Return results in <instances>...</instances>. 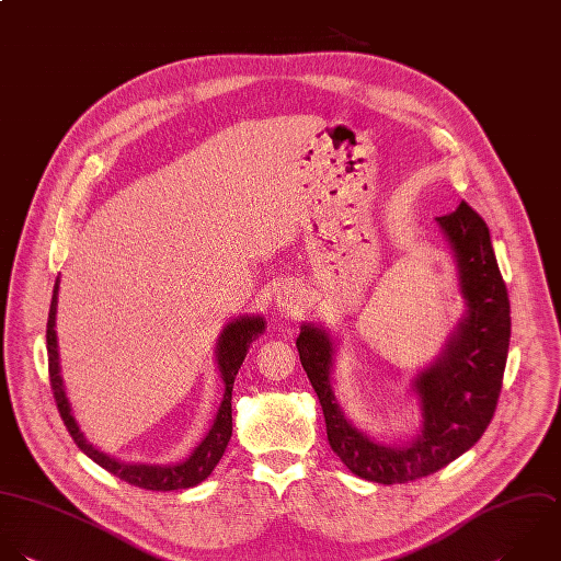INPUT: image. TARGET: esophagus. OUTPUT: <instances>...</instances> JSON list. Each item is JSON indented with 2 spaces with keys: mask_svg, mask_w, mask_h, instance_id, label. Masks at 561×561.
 I'll use <instances>...</instances> for the list:
<instances>
[{
  "mask_svg": "<svg viewBox=\"0 0 561 561\" xmlns=\"http://www.w3.org/2000/svg\"><path fill=\"white\" fill-rule=\"evenodd\" d=\"M275 304L282 312H286L290 317H297V314L304 312L306 297H304V290L297 284H282L275 293Z\"/></svg>",
  "mask_w": 561,
  "mask_h": 561,
  "instance_id": "obj_1",
  "label": "esophagus"
}]
</instances>
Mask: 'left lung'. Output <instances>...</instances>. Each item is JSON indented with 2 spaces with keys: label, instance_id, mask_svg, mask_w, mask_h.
<instances>
[{
  "label": "left lung",
  "instance_id": "left-lung-1",
  "mask_svg": "<svg viewBox=\"0 0 561 561\" xmlns=\"http://www.w3.org/2000/svg\"><path fill=\"white\" fill-rule=\"evenodd\" d=\"M437 225L457 266L466 312L439 356L413 378L422 424L411 439L380 444L347 420L332 387L336 339L328 328L304 323L297 339L332 450L352 474L382 485L424 479L468 453L490 426L503 389L512 317L490 229L468 203L439 216Z\"/></svg>",
  "mask_w": 561,
  "mask_h": 561
}]
</instances>
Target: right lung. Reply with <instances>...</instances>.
Instances as JSON below:
<instances>
[{
  "mask_svg": "<svg viewBox=\"0 0 561 561\" xmlns=\"http://www.w3.org/2000/svg\"><path fill=\"white\" fill-rule=\"evenodd\" d=\"M58 286L60 277L54 282V293H51V304H49V317H47V365H49V382L54 391V400L58 407V413L76 442V446L100 468L111 472L113 477L126 481L128 485L141 488V490H152V492H172V490H187L198 483H203L218 461L225 455V448L231 439V391H233V380L238 376V369L251 347V343L264 334V317L260 314H244L238 319H231L216 343V367L222 378V402L218 407V413L214 417L211 428L203 437V442L187 455V459L168 463V466H157V463H126L119 459H113L106 453H100L93 444L87 442L84 433L80 431L69 400L65 396V385L60 378V358H58V341H56V306H58Z\"/></svg>",
  "mask_w": 561,
  "mask_h": 561,
  "instance_id": "1",
  "label": "right lung"
}]
</instances>
